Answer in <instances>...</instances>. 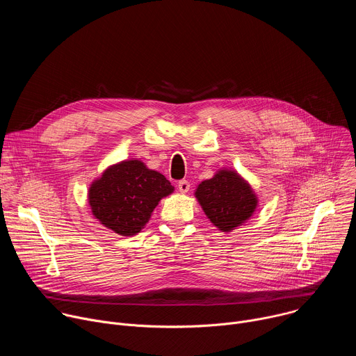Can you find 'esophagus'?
Segmentation results:
<instances>
[{"instance_id": "1", "label": "esophagus", "mask_w": 356, "mask_h": 356, "mask_svg": "<svg viewBox=\"0 0 356 356\" xmlns=\"http://www.w3.org/2000/svg\"><path fill=\"white\" fill-rule=\"evenodd\" d=\"M177 188L180 193H187L190 190V183L187 180H180L177 183Z\"/></svg>"}]
</instances>
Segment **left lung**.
Listing matches in <instances>:
<instances>
[{
	"label": "left lung",
	"instance_id": "8db88e82",
	"mask_svg": "<svg viewBox=\"0 0 356 356\" xmlns=\"http://www.w3.org/2000/svg\"><path fill=\"white\" fill-rule=\"evenodd\" d=\"M194 195L207 218L221 232L236 229L258 209V195L232 169H220L211 179L201 181Z\"/></svg>",
	"mask_w": 356,
	"mask_h": 356
}]
</instances>
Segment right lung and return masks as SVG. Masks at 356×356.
Wrapping results in <instances>:
<instances>
[{
    "label": "right lung",
    "mask_w": 356,
    "mask_h": 356,
    "mask_svg": "<svg viewBox=\"0 0 356 356\" xmlns=\"http://www.w3.org/2000/svg\"><path fill=\"white\" fill-rule=\"evenodd\" d=\"M175 187L142 161L108 166L88 187V204L95 220L122 236H134L149 222L159 201Z\"/></svg>",
    "instance_id": "add662e5"
}]
</instances>
